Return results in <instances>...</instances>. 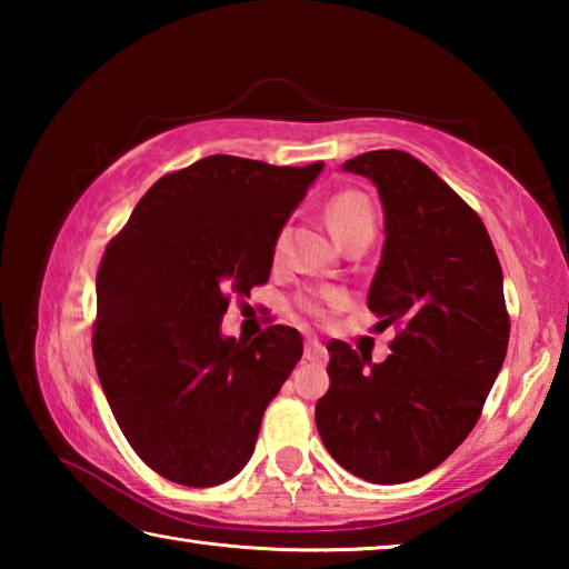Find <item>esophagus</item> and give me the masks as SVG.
<instances>
[{"label": "esophagus", "instance_id": "1", "mask_svg": "<svg viewBox=\"0 0 569 569\" xmlns=\"http://www.w3.org/2000/svg\"><path fill=\"white\" fill-rule=\"evenodd\" d=\"M303 359L306 361H316V363H323L329 359V351H326V346L316 339H308L303 346Z\"/></svg>", "mask_w": 569, "mask_h": 569}]
</instances>
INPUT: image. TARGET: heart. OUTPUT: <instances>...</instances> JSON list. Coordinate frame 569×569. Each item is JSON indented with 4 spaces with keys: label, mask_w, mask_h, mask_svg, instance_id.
<instances>
[{
    "label": "heart",
    "mask_w": 569,
    "mask_h": 569,
    "mask_svg": "<svg viewBox=\"0 0 569 569\" xmlns=\"http://www.w3.org/2000/svg\"><path fill=\"white\" fill-rule=\"evenodd\" d=\"M326 220H329L333 236L339 238L341 243L346 238H351L356 233H363V230L377 228V218H373L369 200H366L361 192H351V190L339 192V196H333L329 200V206H326ZM283 243H286V236L281 233L273 243L276 258L281 256ZM343 301L346 298L339 291H321V293L298 298V308H301L303 313L313 316V319H323L329 308H341Z\"/></svg>",
    "instance_id": "heart-1"
}]
</instances>
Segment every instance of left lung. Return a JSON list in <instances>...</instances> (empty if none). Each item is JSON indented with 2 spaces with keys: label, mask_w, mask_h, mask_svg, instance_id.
I'll list each match as a JSON object with an SVG mask.
<instances>
[{
  "label": "left lung",
  "mask_w": 569,
  "mask_h": 569,
  "mask_svg": "<svg viewBox=\"0 0 569 569\" xmlns=\"http://www.w3.org/2000/svg\"><path fill=\"white\" fill-rule=\"evenodd\" d=\"M341 168L379 190L387 240L369 311L399 333L381 363L329 343L331 387L316 401V427L351 475L401 485L469 437L502 369V266L475 210L409 152L371 150Z\"/></svg>",
  "instance_id": "1"
}]
</instances>
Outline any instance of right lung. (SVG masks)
<instances>
[{"label":"right lung","mask_w":569,"mask_h":569,"mask_svg":"<svg viewBox=\"0 0 569 569\" xmlns=\"http://www.w3.org/2000/svg\"><path fill=\"white\" fill-rule=\"evenodd\" d=\"M321 170L203 158L162 176L104 250L98 377L134 455L176 485L233 479L301 359L291 326L236 341L220 321L230 293L268 281L276 238Z\"/></svg>","instance_id":"right-lung-1"}]
</instances>
